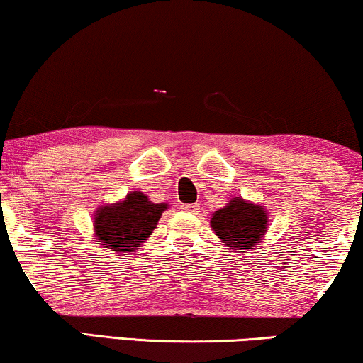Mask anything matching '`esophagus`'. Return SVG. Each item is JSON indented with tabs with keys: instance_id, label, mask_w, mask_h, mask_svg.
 <instances>
[{
	"instance_id": "obj_1",
	"label": "esophagus",
	"mask_w": 363,
	"mask_h": 363,
	"mask_svg": "<svg viewBox=\"0 0 363 363\" xmlns=\"http://www.w3.org/2000/svg\"><path fill=\"white\" fill-rule=\"evenodd\" d=\"M182 210L186 211V213H198V210H200V205H196V203H190V205H182Z\"/></svg>"
}]
</instances>
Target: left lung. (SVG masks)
<instances>
[{
  "label": "left lung",
  "instance_id": "1",
  "mask_svg": "<svg viewBox=\"0 0 363 363\" xmlns=\"http://www.w3.org/2000/svg\"><path fill=\"white\" fill-rule=\"evenodd\" d=\"M215 235L236 252L256 250L267 230V213L262 206L242 200L241 196L231 198L221 210L211 218Z\"/></svg>",
  "mask_w": 363,
  "mask_h": 363
}]
</instances>
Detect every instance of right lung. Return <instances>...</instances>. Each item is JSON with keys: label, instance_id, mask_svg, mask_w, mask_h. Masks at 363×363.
<instances>
[{"label": "right lung", "instance_id": "1", "mask_svg": "<svg viewBox=\"0 0 363 363\" xmlns=\"http://www.w3.org/2000/svg\"><path fill=\"white\" fill-rule=\"evenodd\" d=\"M167 203H152L142 191H130L122 201L97 208L94 231L108 252L135 251L152 235L167 210Z\"/></svg>", "mask_w": 363, "mask_h": 363}]
</instances>
